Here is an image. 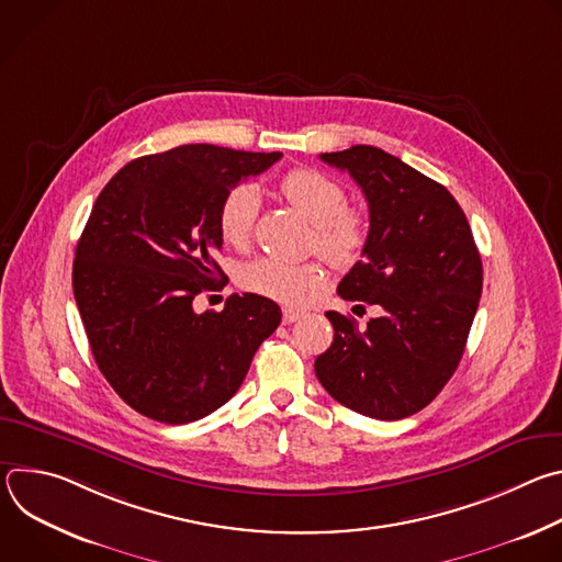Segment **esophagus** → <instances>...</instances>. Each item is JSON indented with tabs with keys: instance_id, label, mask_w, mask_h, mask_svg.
I'll return each mask as SVG.
<instances>
[{
	"instance_id": "1",
	"label": "esophagus",
	"mask_w": 562,
	"mask_h": 562,
	"mask_svg": "<svg viewBox=\"0 0 562 562\" xmlns=\"http://www.w3.org/2000/svg\"><path fill=\"white\" fill-rule=\"evenodd\" d=\"M302 315H304V311L293 308V306H284V308H282V323H284V325H291V323H295V319H300Z\"/></svg>"
}]
</instances>
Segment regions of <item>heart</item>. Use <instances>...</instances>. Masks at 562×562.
<instances>
[{"instance_id":"b5f03b06","label":"heart","mask_w":562,"mask_h":562,"mask_svg":"<svg viewBox=\"0 0 562 562\" xmlns=\"http://www.w3.org/2000/svg\"><path fill=\"white\" fill-rule=\"evenodd\" d=\"M284 198L315 224L313 247L329 265L347 269L360 258L369 222L364 211L347 206L345 187L315 169H295L280 184ZM262 195L251 182L231 187L217 209V226L224 243L245 249L260 215ZM243 286L282 304H304L325 286V271L317 262H286L260 258L245 267Z\"/></svg>"}]
</instances>
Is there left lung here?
<instances>
[{
    "mask_svg": "<svg viewBox=\"0 0 562 562\" xmlns=\"http://www.w3.org/2000/svg\"><path fill=\"white\" fill-rule=\"evenodd\" d=\"M369 204V235L338 293L378 304L364 331L338 311L315 375L331 397L369 418L418 414L453 375L483 291V262L464 211L431 178L382 148L323 153ZM362 306V304H358Z\"/></svg>",
    "mask_w": 562,
    "mask_h": 562,
    "instance_id": "1",
    "label": "left lung"
}]
</instances>
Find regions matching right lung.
I'll list each match as a JSON object with an SVG mask.
<instances>
[{"instance_id":"right-lung-1","label":"right lung","mask_w":562,"mask_h":562,"mask_svg":"<svg viewBox=\"0 0 562 562\" xmlns=\"http://www.w3.org/2000/svg\"><path fill=\"white\" fill-rule=\"evenodd\" d=\"M282 153L184 144L120 169L98 195L72 262V293L93 358L137 414L187 425L243 384L282 311L233 293L222 311L193 300L226 276L217 209L224 193Z\"/></svg>"}]
</instances>
